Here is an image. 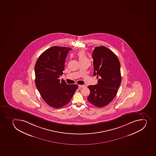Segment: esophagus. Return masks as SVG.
<instances>
[{
  "mask_svg": "<svg viewBox=\"0 0 156 156\" xmlns=\"http://www.w3.org/2000/svg\"><path fill=\"white\" fill-rule=\"evenodd\" d=\"M79 87L80 88H83L84 87H85V85H78Z\"/></svg>",
  "mask_w": 156,
  "mask_h": 156,
  "instance_id": "1",
  "label": "esophagus"
}]
</instances>
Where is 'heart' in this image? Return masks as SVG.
I'll return each mask as SVG.
<instances>
[{
  "label": "heart",
  "instance_id": "b5f03b06",
  "mask_svg": "<svg viewBox=\"0 0 156 156\" xmlns=\"http://www.w3.org/2000/svg\"><path fill=\"white\" fill-rule=\"evenodd\" d=\"M77 55L78 58L79 60L80 61V63L85 62V61L89 60L87 57L86 53H85L84 51H79V52H78Z\"/></svg>",
  "mask_w": 156,
  "mask_h": 156
}]
</instances>
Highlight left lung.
Segmentation results:
<instances>
[{
	"instance_id": "obj_1",
	"label": "left lung",
	"mask_w": 156,
	"mask_h": 156,
	"mask_svg": "<svg viewBox=\"0 0 156 156\" xmlns=\"http://www.w3.org/2000/svg\"><path fill=\"white\" fill-rule=\"evenodd\" d=\"M94 76L98 83L88 86L90 93L88 101L102 108L110 104L116 97L121 83L120 63L117 55L105 46L95 47L92 53Z\"/></svg>"
}]
</instances>
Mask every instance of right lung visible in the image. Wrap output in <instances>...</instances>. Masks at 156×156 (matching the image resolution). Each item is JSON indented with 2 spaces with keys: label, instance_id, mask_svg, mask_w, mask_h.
<instances>
[{
  "label": "right lung",
  "instance_id": "1",
  "mask_svg": "<svg viewBox=\"0 0 156 156\" xmlns=\"http://www.w3.org/2000/svg\"><path fill=\"white\" fill-rule=\"evenodd\" d=\"M70 50L67 47L52 46L39 56L35 66L36 86L45 102L55 108L68 104L78 88V85L67 84L59 79Z\"/></svg>",
  "mask_w": 156,
  "mask_h": 156
}]
</instances>
